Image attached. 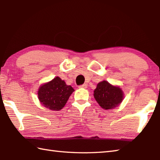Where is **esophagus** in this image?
<instances>
[{
    "label": "esophagus",
    "instance_id": "esophagus-1",
    "mask_svg": "<svg viewBox=\"0 0 160 160\" xmlns=\"http://www.w3.org/2000/svg\"><path fill=\"white\" fill-rule=\"evenodd\" d=\"M80 88H83V89H87V84H82V85L79 86Z\"/></svg>",
    "mask_w": 160,
    "mask_h": 160
}]
</instances>
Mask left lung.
Masks as SVG:
<instances>
[{"mask_svg":"<svg viewBox=\"0 0 160 160\" xmlns=\"http://www.w3.org/2000/svg\"><path fill=\"white\" fill-rule=\"evenodd\" d=\"M93 97L102 109L108 110L121 104L124 98V93L118 86L103 80L97 84L93 91Z\"/></svg>","mask_w":160,"mask_h":160,"instance_id":"8db88e82","label":"left lung"}]
</instances>
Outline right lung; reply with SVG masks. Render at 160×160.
Returning <instances> with one entry per match:
<instances>
[{
    "instance_id": "right-lung-1",
    "label": "right lung",
    "mask_w": 160,
    "mask_h": 160,
    "mask_svg": "<svg viewBox=\"0 0 160 160\" xmlns=\"http://www.w3.org/2000/svg\"><path fill=\"white\" fill-rule=\"evenodd\" d=\"M74 89L57 76L43 83L37 91L41 104L52 111H59L64 107Z\"/></svg>"
}]
</instances>
